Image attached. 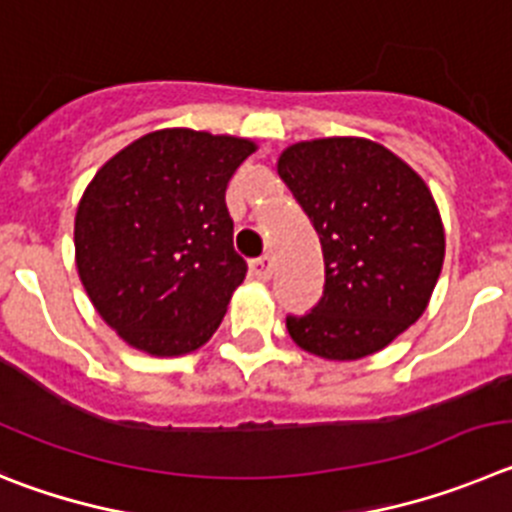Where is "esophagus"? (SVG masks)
<instances>
[{"mask_svg":"<svg viewBox=\"0 0 512 512\" xmlns=\"http://www.w3.org/2000/svg\"><path fill=\"white\" fill-rule=\"evenodd\" d=\"M250 273H252V278H257V280H270L273 278V260H270L267 255L257 257V260L250 262Z\"/></svg>","mask_w":512,"mask_h":512,"instance_id":"esophagus-1","label":"esophagus"}]
</instances>
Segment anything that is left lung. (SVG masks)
<instances>
[{
	"mask_svg": "<svg viewBox=\"0 0 512 512\" xmlns=\"http://www.w3.org/2000/svg\"><path fill=\"white\" fill-rule=\"evenodd\" d=\"M278 176L321 239L324 296L290 339L336 362L388 347L421 319L444 265V224L411 165L365 137L285 147Z\"/></svg>",
	"mask_w": 512,
	"mask_h": 512,
	"instance_id": "8db88e82",
	"label": "left lung"
}]
</instances>
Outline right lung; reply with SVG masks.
Instances as JSON below:
<instances>
[{"mask_svg": "<svg viewBox=\"0 0 512 512\" xmlns=\"http://www.w3.org/2000/svg\"><path fill=\"white\" fill-rule=\"evenodd\" d=\"M255 150L245 137L173 127L96 170L76 209L78 278L130 347L178 357L219 329L247 273L224 193Z\"/></svg>", "mask_w": 512, "mask_h": 512, "instance_id": "1", "label": "right lung"}]
</instances>
